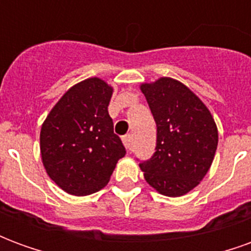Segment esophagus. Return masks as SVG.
I'll use <instances>...</instances> for the list:
<instances>
[{
    "instance_id": "1",
    "label": "esophagus",
    "mask_w": 251,
    "mask_h": 251,
    "mask_svg": "<svg viewBox=\"0 0 251 251\" xmlns=\"http://www.w3.org/2000/svg\"><path fill=\"white\" fill-rule=\"evenodd\" d=\"M122 141H124V145H125L126 149H127V151H131V148H133V136H131V134H126V136H124V138H122Z\"/></svg>"
}]
</instances>
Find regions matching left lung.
Here are the masks:
<instances>
[{
	"instance_id": "1",
	"label": "left lung",
	"mask_w": 251,
	"mask_h": 251,
	"mask_svg": "<svg viewBox=\"0 0 251 251\" xmlns=\"http://www.w3.org/2000/svg\"><path fill=\"white\" fill-rule=\"evenodd\" d=\"M140 88L157 126L156 152L140 168L158 194L183 196L212 164L218 147L215 121L199 97L176 79L160 77Z\"/></svg>"
}]
</instances>
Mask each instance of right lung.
I'll list each match as a JSON object with an SVG mask.
<instances>
[{
  "mask_svg": "<svg viewBox=\"0 0 251 251\" xmlns=\"http://www.w3.org/2000/svg\"><path fill=\"white\" fill-rule=\"evenodd\" d=\"M111 95L104 80L88 77L59 99L41 126L43 165L67 194L86 196L102 189L126 154L107 110Z\"/></svg>",
  "mask_w": 251,
  "mask_h": 251,
  "instance_id": "obj_1",
  "label": "right lung"
}]
</instances>
